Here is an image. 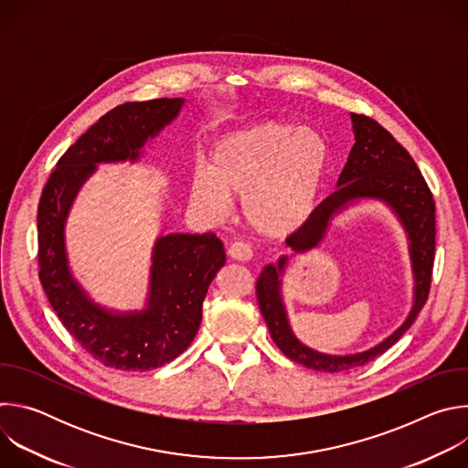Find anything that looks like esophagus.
Instances as JSON below:
<instances>
[{"label":"esophagus","instance_id":"34e87169","mask_svg":"<svg viewBox=\"0 0 468 468\" xmlns=\"http://www.w3.org/2000/svg\"><path fill=\"white\" fill-rule=\"evenodd\" d=\"M228 255H229L231 259H235V261L246 262V261H251L253 251H251V248H250L248 244H244V242H233V244L229 246V250H228Z\"/></svg>","mask_w":468,"mask_h":468}]
</instances>
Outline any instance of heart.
Returning a JSON list of instances; mask_svg holds the SVG:
<instances>
[{
  "label": "heart",
  "mask_w": 468,
  "mask_h": 468,
  "mask_svg": "<svg viewBox=\"0 0 468 468\" xmlns=\"http://www.w3.org/2000/svg\"><path fill=\"white\" fill-rule=\"evenodd\" d=\"M331 170V148L320 131L262 120L226 133L211 148L209 168L190 174L192 204L224 218L240 197L246 226L264 239H287L314 217Z\"/></svg>",
  "instance_id": "obj_1"
}]
</instances>
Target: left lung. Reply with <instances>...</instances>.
<instances>
[{
	"instance_id": "8db88e82",
	"label": "left lung",
	"mask_w": 468,
	"mask_h": 468,
	"mask_svg": "<svg viewBox=\"0 0 468 468\" xmlns=\"http://www.w3.org/2000/svg\"><path fill=\"white\" fill-rule=\"evenodd\" d=\"M356 143L339 176L337 190L318 206L311 222L285 242L294 253H307L325 239L331 220L361 199L385 204L402 224L410 240L413 269V305L408 318L379 345L346 356H331L305 346L291 327L283 302V276L289 255L266 264L257 280V302L276 346L292 361L316 372H345L363 367L387 352L411 327L422 311L431 285L435 253V202L410 152L396 143L376 120L350 114Z\"/></svg>"
}]
</instances>
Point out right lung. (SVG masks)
<instances>
[{"label":"right lung","instance_id":"1","mask_svg":"<svg viewBox=\"0 0 468 468\" xmlns=\"http://www.w3.org/2000/svg\"><path fill=\"white\" fill-rule=\"evenodd\" d=\"M183 98L123 103L103 114L51 172L38 204V266L44 292L70 335L105 367L152 370L194 341L207 289L226 262L215 233H168L155 240L146 307L118 313L96 303L78 283L64 226L85 181L105 163H137L148 141L172 123Z\"/></svg>","mask_w":468,"mask_h":468}]
</instances>
